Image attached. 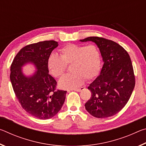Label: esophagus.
<instances>
[{
  "instance_id": "34e87169",
  "label": "esophagus",
  "mask_w": 146,
  "mask_h": 146,
  "mask_svg": "<svg viewBox=\"0 0 146 146\" xmlns=\"http://www.w3.org/2000/svg\"><path fill=\"white\" fill-rule=\"evenodd\" d=\"M84 89V88L82 87V88H79V89H74V91H77V92H80V91H82V90H83Z\"/></svg>"
}]
</instances>
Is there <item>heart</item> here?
Listing matches in <instances>:
<instances>
[{
	"mask_svg": "<svg viewBox=\"0 0 146 146\" xmlns=\"http://www.w3.org/2000/svg\"><path fill=\"white\" fill-rule=\"evenodd\" d=\"M60 56L51 53L47 60L48 70L54 77L63 75L67 65H70L72 73L64 75L59 80V87L73 90L80 87L86 80H91L100 73L102 56L100 49L93 44L85 46L68 44L60 50Z\"/></svg>",
	"mask_w": 146,
	"mask_h": 146,
	"instance_id": "obj_1",
	"label": "heart"
}]
</instances>
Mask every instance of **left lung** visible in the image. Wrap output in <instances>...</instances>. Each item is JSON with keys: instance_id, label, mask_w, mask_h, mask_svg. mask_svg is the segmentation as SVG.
Masks as SVG:
<instances>
[{"instance_id": "8db88e82", "label": "left lung", "mask_w": 146, "mask_h": 146, "mask_svg": "<svg viewBox=\"0 0 146 146\" xmlns=\"http://www.w3.org/2000/svg\"><path fill=\"white\" fill-rule=\"evenodd\" d=\"M80 41L97 44L104 62L100 75L88 88L91 97L85 104L86 110L96 118L111 117L124 107L134 90L135 78L130 56L113 40L90 36Z\"/></svg>"}]
</instances>
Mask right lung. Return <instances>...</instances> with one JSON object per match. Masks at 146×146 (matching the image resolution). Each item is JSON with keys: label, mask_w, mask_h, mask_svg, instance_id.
Masks as SVG:
<instances>
[{"label": "right lung", "mask_w": 146, "mask_h": 146, "mask_svg": "<svg viewBox=\"0 0 146 146\" xmlns=\"http://www.w3.org/2000/svg\"><path fill=\"white\" fill-rule=\"evenodd\" d=\"M58 46L55 40L31 44L22 48L14 58L10 68V80L16 97L24 110L42 120L57 114L64 103L67 91L56 90V81L49 74L47 60ZM33 63L37 70L26 76L22 67Z\"/></svg>", "instance_id": "obj_1"}]
</instances>
